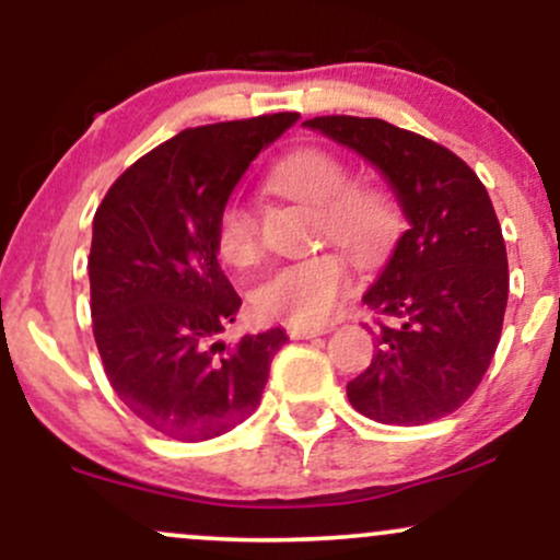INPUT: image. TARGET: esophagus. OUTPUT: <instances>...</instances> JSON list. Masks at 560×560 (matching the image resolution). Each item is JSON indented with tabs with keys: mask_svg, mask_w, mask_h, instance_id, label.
<instances>
[{
	"mask_svg": "<svg viewBox=\"0 0 560 560\" xmlns=\"http://www.w3.org/2000/svg\"><path fill=\"white\" fill-rule=\"evenodd\" d=\"M329 329H324V326H287V334L289 339H313V337H320V334H326Z\"/></svg>",
	"mask_w": 560,
	"mask_h": 560,
	"instance_id": "esophagus-1",
	"label": "esophagus"
}]
</instances>
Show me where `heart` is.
<instances>
[{
    "mask_svg": "<svg viewBox=\"0 0 560 560\" xmlns=\"http://www.w3.org/2000/svg\"><path fill=\"white\" fill-rule=\"evenodd\" d=\"M276 195L316 208V236L334 242L358 262H374L397 231V208L387 189L352 182L350 165L326 147H300L268 173ZM215 247L229 266H255L262 240L255 215L240 202L223 205L215 221ZM352 284L342 253H316L279 268L255 292L262 318L292 326H318L337 313Z\"/></svg>",
    "mask_w": 560,
    "mask_h": 560,
    "instance_id": "1",
    "label": "heart"
}]
</instances>
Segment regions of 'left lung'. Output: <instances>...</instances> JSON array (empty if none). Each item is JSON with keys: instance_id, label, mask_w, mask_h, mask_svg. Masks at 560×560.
I'll return each instance as SVG.
<instances>
[{"instance_id": "obj_1", "label": "left lung", "mask_w": 560, "mask_h": 560, "mask_svg": "<svg viewBox=\"0 0 560 560\" xmlns=\"http://www.w3.org/2000/svg\"><path fill=\"white\" fill-rule=\"evenodd\" d=\"M305 126L374 163L408 218L363 294L378 316L376 352L347 384V397L378 423L445 419L479 387L503 331L508 255L492 199L464 160L421 133L352 115H320Z\"/></svg>"}]
</instances>
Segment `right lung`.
<instances>
[{"instance_id":"add662e5","label":"right lung","mask_w":560,"mask_h":560,"mask_svg":"<svg viewBox=\"0 0 560 560\" xmlns=\"http://www.w3.org/2000/svg\"><path fill=\"white\" fill-rule=\"evenodd\" d=\"M298 118L184 128L120 173L96 208L94 342L115 395L158 434L213 440L258 408L287 334L215 342L242 305L218 266L215 221L249 163Z\"/></svg>"}]
</instances>
